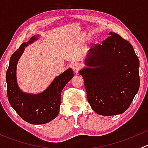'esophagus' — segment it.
Here are the masks:
<instances>
[{
	"label": "esophagus",
	"instance_id": "obj_1",
	"mask_svg": "<svg viewBox=\"0 0 148 148\" xmlns=\"http://www.w3.org/2000/svg\"><path fill=\"white\" fill-rule=\"evenodd\" d=\"M81 69V65L79 64H74L72 65V69L74 71V73H78L79 69Z\"/></svg>",
	"mask_w": 148,
	"mask_h": 148
}]
</instances>
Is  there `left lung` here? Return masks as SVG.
Masks as SVG:
<instances>
[{"label":"left lung","mask_w":148,"mask_h":148,"mask_svg":"<svg viewBox=\"0 0 148 148\" xmlns=\"http://www.w3.org/2000/svg\"><path fill=\"white\" fill-rule=\"evenodd\" d=\"M86 54L79 74L87 99L98 114L112 116L126 111L140 87V62L132 46L115 33Z\"/></svg>","instance_id":"1"}]
</instances>
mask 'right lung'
Instances as JSON below:
<instances>
[{
  "instance_id": "right-lung-1",
  "label": "right lung",
  "mask_w": 148,
  "mask_h": 148,
  "mask_svg": "<svg viewBox=\"0 0 148 148\" xmlns=\"http://www.w3.org/2000/svg\"><path fill=\"white\" fill-rule=\"evenodd\" d=\"M38 37L39 36H32L12 54L5 76L7 95L10 106L23 120L33 125L48 123L57 117L62 89L74 77L72 69L69 68L55 77L49 86L41 93H26L20 89L16 78L18 62L25 48L36 41Z\"/></svg>"
}]
</instances>
